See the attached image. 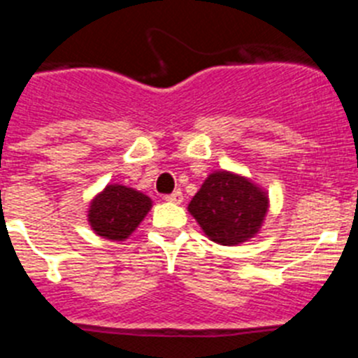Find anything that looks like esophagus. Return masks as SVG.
<instances>
[{
	"instance_id": "esophagus-1",
	"label": "esophagus",
	"mask_w": 358,
	"mask_h": 358,
	"mask_svg": "<svg viewBox=\"0 0 358 358\" xmlns=\"http://www.w3.org/2000/svg\"><path fill=\"white\" fill-rule=\"evenodd\" d=\"M164 201L173 202V204H179V202H182V192L181 189H177V192H173V194L164 195Z\"/></svg>"
}]
</instances>
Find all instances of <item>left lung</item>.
Instances as JSON below:
<instances>
[{
  "instance_id": "left-lung-1",
  "label": "left lung",
  "mask_w": 358,
  "mask_h": 358,
  "mask_svg": "<svg viewBox=\"0 0 358 358\" xmlns=\"http://www.w3.org/2000/svg\"><path fill=\"white\" fill-rule=\"evenodd\" d=\"M268 210V197L258 185L238 173L213 172L189 201L188 211L220 245H238L256 236Z\"/></svg>"
}]
</instances>
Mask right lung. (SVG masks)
<instances>
[{
  "mask_svg": "<svg viewBox=\"0 0 358 358\" xmlns=\"http://www.w3.org/2000/svg\"><path fill=\"white\" fill-rule=\"evenodd\" d=\"M152 208L150 197L134 188L107 185L91 201L87 222L102 238L123 242L140 226Z\"/></svg>",
  "mask_w": 358,
  "mask_h": 358,
  "instance_id": "1",
  "label": "right lung"
}]
</instances>
